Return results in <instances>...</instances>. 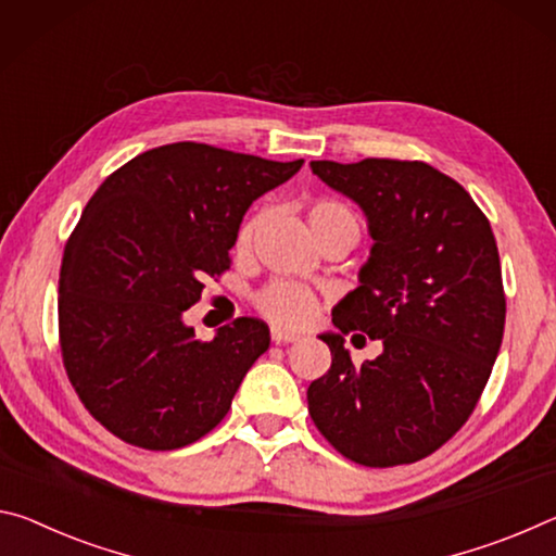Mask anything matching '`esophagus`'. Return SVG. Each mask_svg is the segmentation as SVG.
<instances>
[{"mask_svg": "<svg viewBox=\"0 0 556 556\" xmlns=\"http://www.w3.org/2000/svg\"><path fill=\"white\" fill-rule=\"evenodd\" d=\"M270 340L276 342V344H288V342H298L300 338H298L295 332H286V330H278V327H273Z\"/></svg>", "mask_w": 556, "mask_h": 556, "instance_id": "1", "label": "esophagus"}]
</instances>
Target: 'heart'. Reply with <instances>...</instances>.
I'll return each instance as SVG.
<instances>
[{
	"instance_id": "heart-1",
	"label": "heart",
	"mask_w": 556,
	"mask_h": 556,
	"mask_svg": "<svg viewBox=\"0 0 556 556\" xmlns=\"http://www.w3.org/2000/svg\"><path fill=\"white\" fill-rule=\"evenodd\" d=\"M263 222H266V214L256 212L239 226L233 241L236 256H249ZM307 224H311V231L317 241H320L325 233L340 229L359 231L357 218H354L350 208L330 197L313 199L311 206H307ZM253 305H256V311L266 317V320L278 327H288V330L305 327L317 313L315 293L311 288L295 283V280H270L268 286H263L258 293L253 295Z\"/></svg>"
}]
</instances>
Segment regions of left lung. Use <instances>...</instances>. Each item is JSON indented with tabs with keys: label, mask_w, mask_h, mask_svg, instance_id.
Here are the masks:
<instances>
[{
	"label": "left lung",
	"mask_w": 556,
	"mask_h": 556,
	"mask_svg": "<svg viewBox=\"0 0 556 556\" xmlns=\"http://www.w3.org/2000/svg\"><path fill=\"white\" fill-rule=\"evenodd\" d=\"M325 185L369 218L371 256L359 288L320 334L327 375L307 387V412L327 443L359 466L416 463L476 412L505 330L503 270L488 216L456 179L418 160L311 162ZM382 342L354 365L341 338Z\"/></svg>",
	"instance_id": "left-lung-1"
}]
</instances>
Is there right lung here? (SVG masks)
Wrapping results in <instances>:
<instances>
[{
	"instance_id": "1",
	"label": "right lung",
	"mask_w": 556,
	"mask_h": 556,
	"mask_svg": "<svg viewBox=\"0 0 556 556\" xmlns=\"http://www.w3.org/2000/svg\"><path fill=\"white\" fill-rule=\"evenodd\" d=\"M300 167L172 142L125 162L90 197L61 261L59 344L78 399L121 441L175 451L229 414L268 350V325L236 317L197 340L181 313L229 270L245 208Z\"/></svg>"
}]
</instances>
